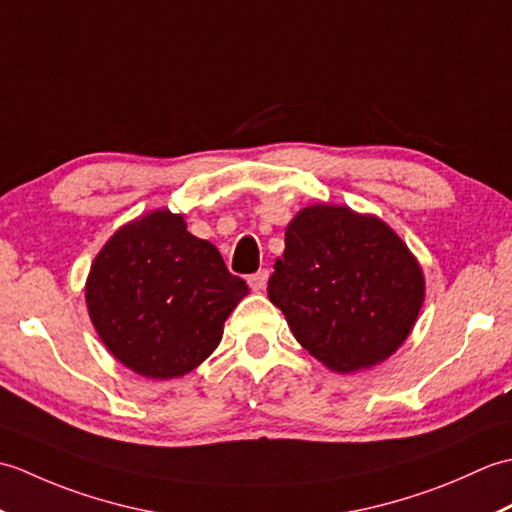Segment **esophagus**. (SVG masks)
Wrapping results in <instances>:
<instances>
[{
    "instance_id": "34e87169",
    "label": "esophagus",
    "mask_w": 512,
    "mask_h": 512,
    "mask_svg": "<svg viewBox=\"0 0 512 512\" xmlns=\"http://www.w3.org/2000/svg\"><path fill=\"white\" fill-rule=\"evenodd\" d=\"M266 284H268V270L264 268V270H257L255 275H250L248 277V286L253 288V290H264L266 288Z\"/></svg>"
}]
</instances>
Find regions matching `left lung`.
<instances>
[{"mask_svg": "<svg viewBox=\"0 0 512 512\" xmlns=\"http://www.w3.org/2000/svg\"><path fill=\"white\" fill-rule=\"evenodd\" d=\"M268 297L314 358L350 374L385 361L407 339L424 279L385 222L317 204L290 222Z\"/></svg>", "mask_w": 512, "mask_h": 512, "instance_id": "8db88e82", "label": "left lung"}]
</instances>
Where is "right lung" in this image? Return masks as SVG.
Returning a JSON list of instances; mask_svg holds the SVG:
<instances>
[{"label": "right lung", "instance_id": "add662e5", "mask_svg": "<svg viewBox=\"0 0 512 512\" xmlns=\"http://www.w3.org/2000/svg\"><path fill=\"white\" fill-rule=\"evenodd\" d=\"M248 295L211 242L182 215L154 211L123 226L94 259L85 299L118 361L147 378L189 374L222 339L228 314Z\"/></svg>", "mask_w": 512, "mask_h": 512}]
</instances>
